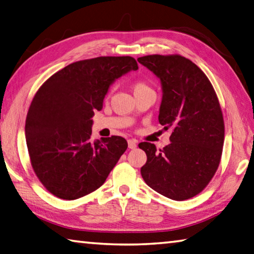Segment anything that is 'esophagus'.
Instances as JSON below:
<instances>
[{
    "label": "esophagus",
    "instance_id": "1",
    "mask_svg": "<svg viewBox=\"0 0 254 254\" xmlns=\"http://www.w3.org/2000/svg\"><path fill=\"white\" fill-rule=\"evenodd\" d=\"M136 147H137V141L135 139L128 140V148H130V149H135Z\"/></svg>",
    "mask_w": 254,
    "mask_h": 254
}]
</instances>
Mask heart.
Masks as SVG:
<instances>
[{
	"mask_svg": "<svg viewBox=\"0 0 254 254\" xmlns=\"http://www.w3.org/2000/svg\"><path fill=\"white\" fill-rule=\"evenodd\" d=\"M132 90H133V93H137V92H143V90H151V89L149 88V86H148L146 83L137 82L133 84Z\"/></svg>",
	"mask_w": 254,
	"mask_h": 254,
	"instance_id": "b5f03b06",
	"label": "heart"
}]
</instances>
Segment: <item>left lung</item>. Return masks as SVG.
Returning <instances> with one entry per match:
<instances>
[{
  "label": "left lung",
  "instance_id": "1",
  "mask_svg": "<svg viewBox=\"0 0 254 254\" xmlns=\"http://www.w3.org/2000/svg\"><path fill=\"white\" fill-rule=\"evenodd\" d=\"M160 79V125L172 127L170 143L157 150L140 142L147 161L145 183L165 197L183 201L205 188L218 169L224 140L222 112L203 71L180 55H148L137 60Z\"/></svg>",
  "mask_w": 254,
  "mask_h": 254
}]
</instances>
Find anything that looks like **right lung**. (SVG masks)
<instances>
[{"instance_id":"obj_1","label":"right lung","mask_w":254,"mask_h":254,"mask_svg":"<svg viewBox=\"0 0 254 254\" xmlns=\"http://www.w3.org/2000/svg\"><path fill=\"white\" fill-rule=\"evenodd\" d=\"M138 65L130 56L75 62L52 75L28 109L25 138L31 164L45 188L75 200L102 186L127 149L125 138L93 141V116L114 82Z\"/></svg>"}]
</instances>
